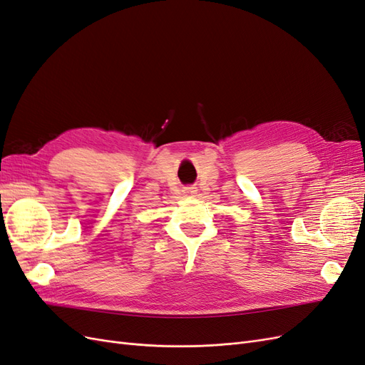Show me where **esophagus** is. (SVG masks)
Here are the masks:
<instances>
[{
  "instance_id": "34e87169",
  "label": "esophagus",
  "mask_w": 365,
  "mask_h": 365,
  "mask_svg": "<svg viewBox=\"0 0 365 365\" xmlns=\"http://www.w3.org/2000/svg\"><path fill=\"white\" fill-rule=\"evenodd\" d=\"M184 193H185V195H190V196H193V195L196 193V187H187V189L184 190Z\"/></svg>"
}]
</instances>
